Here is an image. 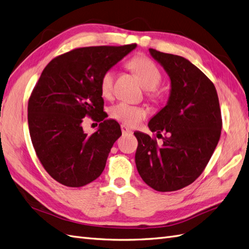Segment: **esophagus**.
<instances>
[{
	"mask_svg": "<svg viewBox=\"0 0 249 249\" xmlns=\"http://www.w3.org/2000/svg\"><path fill=\"white\" fill-rule=\"evenodd\" d=\"M120 129H122V132H123L124 135H126V134H132V131L129 129V127L125 126L124 124L120 125Z\"/></svg>",
	"mask_w": 249,
	"mask_h": 249,
	"instance_id": "34e87169",
	"label": "esophagus"
}]
</instances>
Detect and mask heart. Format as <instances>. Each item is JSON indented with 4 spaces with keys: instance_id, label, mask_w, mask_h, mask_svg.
Returning <instances> with one entry per match:
<instances>
[{
    "instance_id": "1",
    "label": "heart",
    "mask_w": 249,
    "mask_h": 249,
    "mask_svg": "<svg viewBox=\"0 0 249 249\" xmlns=\"http://www.w3.org/2000/svg\"><path fill=\"white\" fill-rule=\"evenodd\" d=\"M130 67L138 75L141 84L145 90H155L161 83V72L158 67L151 59L143 56L133 58L130 62ZM100 92L103 96L109 98L112 96L114 86V72L112 70L106 71L100 78ZM110 115L112 118L118 120L125 125L136 126L145 118L146 111L136 106L126 103H118L111 107Z\"/></svg>"
}]
</instances>
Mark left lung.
<instances>
[{"mask_svg": "<svg viewBox=\"0 0 249 249\" xmlns=\"http://www.w3.org/2000/svg\"><path fill=\"white\" fill-rule=\"evenodd\" d=\"M171 80L166 105L149 122L152 132H165L157 144L147 134L135 132L137 171L158 192H174L190 185L205 169L222 129L218 94L204 73L182 56L149 49Z\"/></svg>", "mask_w": 249, "mask_h": 249, "instance_id": "left-lung-1", "label": "left lung"}]
</instances>
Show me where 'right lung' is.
Returning <instances> with one entry per match:
<instances>
[{
  "label": "right lung",
  "instance_id": "right-lung-1",
  "mask_svg": "<svg viewBox=\"0 0 249 249\" xmlns=\"http://www.w3.org/2000/svg\"><path fill=\"white\" fill-rule=\"evenodd\" d=\"M136 47L74 49L53 58L42 72L28 103L29 132L39 161L57 182L84 186L105 170L122 130L114 119H105L100 78ZM86 116L101 122L92 136L82 130Z\"/></svg>",
  "mask_w": 249,
  "mask_h": 249
}]
</instances>
